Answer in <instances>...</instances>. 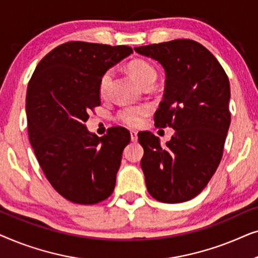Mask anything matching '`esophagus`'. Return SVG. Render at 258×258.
<instances>
[{
    "label": "esophagus",
    "instance_id": "34e87169",
    "mask_svg": "<svg viewBox=\"0 0 258 258\" xmlns=\"http://www.w3.org/2000/svg\"><path fill=\"white\" fill-rule=\"evenodd\" d=\"M130 137H132L133 142H136V141H137V133L135 132V130H132V132H130Z\"/></svg>",
    "mask_w": 258,
    "mask_h": 258
}]
</instances>
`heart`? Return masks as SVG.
I'll use <instances>...</instances> for the list:
<instances>
[{
  "label": "heart",
  "mask_w": 258,
  "mask_h": 258,
  "mask_svg": "<svg viewBox=\"0 0 258 258\" xmlns=\"http://www.w3.org/2000/svg\"><path fill=\"white\" fill-rule=\"evenodd\" d=\"M129 73L135 79L141 87L149 82H155L157 77V73L155 68L149 63L142 59L132 61L128 66ZM112 73L111 70H107L100 80V94L101 96H105L108 93L109 84H110ZM150 114V108L148 105H136V107H125L118 112L117 117L121 122L129 126H140L142 124L144 118Z\"/></svg>",
  "instance_id": "obj_1"
}]
</instances>
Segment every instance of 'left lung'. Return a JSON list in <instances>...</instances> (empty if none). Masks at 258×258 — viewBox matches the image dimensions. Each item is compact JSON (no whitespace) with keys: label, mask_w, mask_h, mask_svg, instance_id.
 <instances>
[{"label":"left lung","mask_w":258,"mask_h":258,"mask_svg":"<svg viewBox=\"0 0 258 258\" xmlns=\"http://www.w3.org/2000/svg\"><path fill=\"white\" fill-rule=\"evenodd\" d=\"M134 49L164 68V95L155 125L175 130L167 147L154 134H139L147 189L160 202H185L206 188L223 155L230 125L229 79L216 57L196 41Z\"/></svg>","instance_id":"left-lung-1"}]
</instances>
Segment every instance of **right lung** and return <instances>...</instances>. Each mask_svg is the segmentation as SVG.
I'll list each match as a JSON object with an SVG mask.
<instances>
[{
	"label": "right lung",
	"instance_id": "add662e5",
	"mask_svg": "<svg viewBox=\"0 0 258 258\" xmlns=\"http://www.w3.org/2000/svg\"><path fill=\"white\" fill-rule=\"evenodd\" d=\"M133 49L67 42L44 56L28 84V135L45 177L70 202L95 204L114 191L122 153L130 142L123 126L98 137L84 123L101 104L100 80Z\"/></svg>",
	"mask_w": 258,
	"mask_h": 258
}]
</instances>
